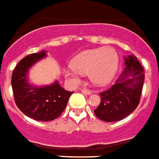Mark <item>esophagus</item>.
I'll list each match as a JSON object with an SVG mask.
<instances>
[{"label":"esophagus","mask_w":159,"mask_h":159,"mask_svg":"<svg viewBox=\"0 0 159 159\" xmlns=\"http://www.w3.org/2000/svg\"><path fill=\"white\" fill-rule=\"evenodd\" d=\"M81 92L83 94H86V95H90V94H92V91L89 90V89H82Z\"/></svg>","instance_id":"esophagus-1"}]
</instances>
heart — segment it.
I'll return each mask as SVG.
<instances>
[{
	"label": "heart",
	"mask_w": 159,
	"mask_h": 159,
	"mask_svg": "<svg viewBox=\"0 0 159 159\" xmlns=\"http://www.w3.org/2000/svg\"><path fill=\"white\" fill-rule=\"evenodd\" d=\"M118 56L112 47L85 50L72 58L64 74L73 83L81 81L82 74L88 73L92 82L103 86L112 81L118 67Z\"/></svg>",
	"instance_id": "obj_1"
}]
</instances>
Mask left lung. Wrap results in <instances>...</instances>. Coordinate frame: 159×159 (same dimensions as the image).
<instances>
[{"label": "left lung", "instance_id": "left-lung-1", "mask_svg": "<svg viewBox=\"0 0 159 159\" xmlns=\"http://www.w3.org/2000/svg\"><path fill=\"white\" fill-rule=\"evenodd\" d=\"M126 67L107 90L100 93L101 102L94 110L99 119L110 123L125 118L140 102L144 81V69L135 56L124 57Z\"/></svg>", "mask_w": 159, "mask_h": 159}]
</instances>
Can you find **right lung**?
<instances>
[{
	"instance_id": "add662e5",
	"label": "right lung",
	"mask_w": 159,
	"mask_h": 159,
	"mask_svg": "<svg viewBox=\"0 0 159 159\" xmlns=\"http://www.w3.org/2000/svg\"><path fill=\"white\" fill-rule=\"evenodd\" d=\"M44 50L32 53L18 62L12 72L11 87L18 108L36 121H52L60 116L66 108L73 92L66 91L57 81L44 87H34L27 82L28 69L46 57Z\"/></svg>"
}]
</instances>
